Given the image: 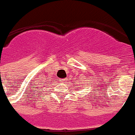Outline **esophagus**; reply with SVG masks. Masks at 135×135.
<instances>
[{"mask_svg":"<svg viewBox=\"0 0 135 135\" xmlns=\"http://www.w3.org/2000/svg\"><path fill=\"white\" fill-rule=\"evenodd\" d=\"M67 81H68V79H67V78H62V79H60V82L62 83H65Z\"/></svg>","mask_w":135,"mask_h":135,"instance_id":"esophagus-1","label":"esophagus"}]
</instances>
